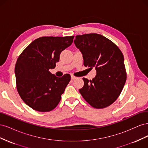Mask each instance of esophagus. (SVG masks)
<instances>
[{
	"instance_id": "esophagus-1",
	"label": "esophagus",
	"mask_w": 148,
	"mask_h": 148,
	"mask_svg": "<svg viewBox=\"0 0 148 148\" xmlns=\"http://www.w3.org/2000/svg\"><path fill=\"white\" fill-rule=\"evenodd\" d=\"M76 78H77V77H75V76H73V75H71V79L72 80H74Z\"/></svg>"
}]
</instances>
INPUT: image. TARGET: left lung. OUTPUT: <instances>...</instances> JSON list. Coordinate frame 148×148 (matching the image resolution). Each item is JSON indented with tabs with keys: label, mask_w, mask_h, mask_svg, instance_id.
<instances>
[{
	"label": "left lung",
	"mask_w": 148,
	"mask_h": 148,
	"mask_svg": "<svg viewBox=\"0 0 148 148\" xmlns=\"http://www.w3.org/2000/svg\"><path fill=\"white\" fill-rule=\"evenodd\" d=\"M74 43L82 53L84 66L95 68L97 73L92 80L83 78L80 94L95 108L108 107L117 99L126 82L122 52L110 40L96 33L77 35Z\"/></svg>",
	"instance_id": "obj_1"
}]
</instances>
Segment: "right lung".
Masks as SVG:
<instances>
[{"mask_svg": "<svg viewBox=\"0 0 148 148\" xmlns=\"http://www.w3.org/2000/svg\"><path fill=\"white\" fill-rule=\"evenodd\" d=\"M74 36L41 37L35 39L16 60L15 73L19 95L31 108L49 112L59 104L70 81V75L57 77L54 69L60 53L73 42Z\"/></svg>", "mask_w": 148, "mask_h": 148, "instance_id": "right-lung-1", "label": "right lung"}]
</instances>
